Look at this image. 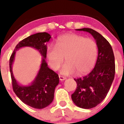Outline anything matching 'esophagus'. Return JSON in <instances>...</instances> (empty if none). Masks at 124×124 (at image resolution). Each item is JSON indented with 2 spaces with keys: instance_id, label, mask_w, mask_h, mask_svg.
Wrapping results in <instances>:
<instances>
[{
  "instance_id": "1",
  "label": "esophagus",
  "mask_w": 124,
  "mask_h": 124,
  "mask_svg": "<svg viewBox=\"0 0 124 124\" xmlns=\"http://www.w3.org/2000/svg\"><path fill=\"white\" fill-rule=\"evenodd\" d=\"M59 78H60V80H61V81H63V80H64L66 79V78H65V77L61 76H59Z\"/></svg>"
}]
</instances>
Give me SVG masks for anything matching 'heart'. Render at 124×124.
<instances>
[{
    "label": "heart",
    "mask_w": 124,
    "mask_h": 124,
    "mask_svg": "<svg viewBox=\"0 0 124 124\" xmlns=\"http://www.w3.org/2000/svg\"><path fill=\"white\" fill-rule=\"evenodd\" d=\"M98 48L95 41L75 34H66L57 38L55 46L50 45L46 50V58L52 69L56 71L64 60L67 62L61 73L70 75L88 73L93 67Z\"/></svg>",
    "instance_id": "heart-1"
}]
</instances>
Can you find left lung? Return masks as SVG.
<instances>
[{
  "label": "left lung",
  "instance_id": "left-lung-1",
  "mask_svg": "<svg viewBox=\"0 0 124 124\" xmlns=\"http://www.w3.org/2000/svg\"><path fill=\"white\" fill-rule=\"evenodd\" d=\"M90 33L96 42L98 55L95 66L86 76L74 78L76 90L71 94L73 102L78 107L90 109L95 107L106 98L114 79L115 57L109 42L92 29H78Z\"/></svg>",
  "mask_w": 124,
  "mask_h": 124
}]
</instances>
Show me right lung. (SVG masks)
<instances>
[{
	"instance_id": "obj_1",
	"label": "right lung",
	"mask_w": 124,
	"mask_h": 124,
	"mask_svg": "<svg viewBox=\"0 0 124 124\" xmlns=\"http://www.w3.org/2000/svg\"><path fill=\"white\" fill-rule=\"evenodd\" d=\"M46 32H38L25 38L17 44L9 60V68L13 90L22 102L35 109H43L51 104L54 99V91L59 83V77L49 69L46 62V42L51 38ZM25 46L34 47L43 57L40 70L32 83L27 86L20 85L14 78L12 71L16 51Z\"/></svg>"
}]
</instances>
